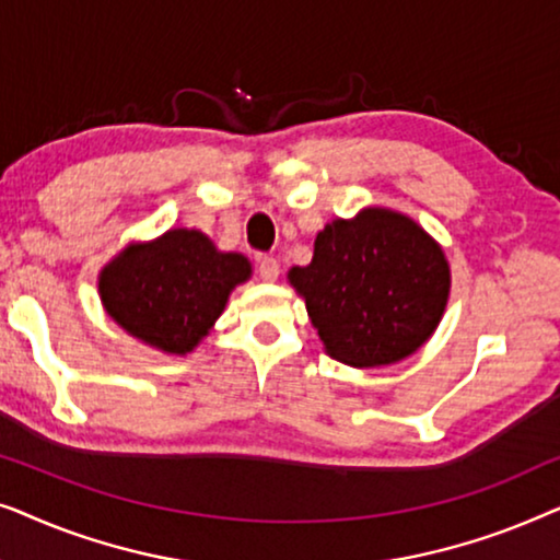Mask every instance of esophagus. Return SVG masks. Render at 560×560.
Segmentation results:
<instances>
[{
    "instance_id": "1",
    "label": "esophagus",
    "mask_w": 560,
    "mask_h": 560,
    "mask_svg": "<svg viewBox=\"0 0 560 560\" xmlns=\"http://www.w3.org/2000/svg\"><path fill=\"white\" fill-rule=\"evenodd\" d=\"M257 272L265 282H275L280 275V262L275 257H259L257 259Z\"/></svg>"
}]
</instances>
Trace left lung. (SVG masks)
<instances>
[{
	"label": "left lung",
	"instance_id": "obj_1",
	"mask_svg": "<svg viewBox=\"0 0 560 560\" xmlns=\"http://www.w3.org/2000/svg\"><path fill=\"white\" fill-rule=\"evenodd\" d=\"M328 357L382 366L431 339L448 303L441 244L405 213L370 206L318 232L313 259L288 272Z\"/></svg>",
	"mask_w": 560,
	"mask_h": 560
}]
</instances>
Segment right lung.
Instances as JSON below:
<instances>
[{
	"label": "right lung",
	"mask_w": 560,
	"mask_h": 560,
	"mask_svg": "<svg viewBox=\"0 0 560 560\" xmlns=\"http://www.w3.org/2000/svg\"><path fill=\"white\" fill-rule=\"evenodd\" d=\"M252 278L249 259L219 252L198 229L132 242L98 272L104 311L129 336L165 354H188L224 313L229 293Z\"/></svg>",
	"instance_id": "1"
}]
</instances>
